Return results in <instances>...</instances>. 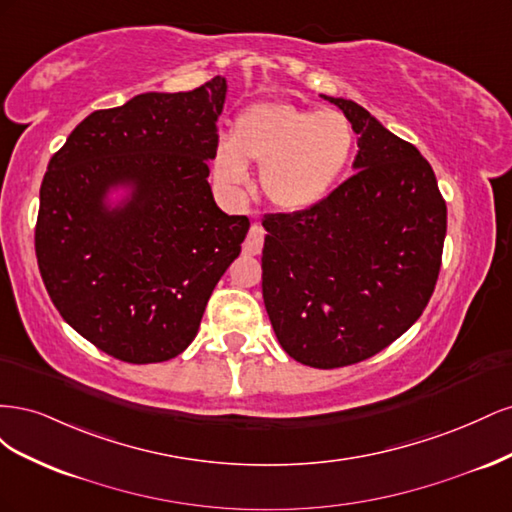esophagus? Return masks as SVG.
<instances>
[{"instance_id": "34e87169", "label": "esophagus", "mask_w": 512, "mask_h": 512, "mask_svg": "<svg viewBox=\"0 0 512 512\" xmlns=\"http://www.w3.org/2000/svg\"><path fill=\"white\" fill-rule=\"evenodd\" d=\"M262 243H265V230H262V226L254 224V226L250 228V232H247V239H245V243H243L245 254H250V256L260 254Z\"/></svg>"}]
</instances>
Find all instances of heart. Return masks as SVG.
<instances>
[{
	"mask_svg": "<svg viewBox=\"0 0 512 512\" xmlns=\"http://www.w3.org/2000/svg\"><path fill=\"white\" fill-rule=\"evenodd\" d=\"M354 130L339 111H312L290 102L247 106L232 138H222L213 173L224 188L250 181L247 164H260V192L280 211L297 213L327 196L344 173Z\"/></svg>",
	"mask_w": 512,
	"mask_h": 512,
	"instance_id": "obj_1",
	"label": "heart"
}]
</instances>
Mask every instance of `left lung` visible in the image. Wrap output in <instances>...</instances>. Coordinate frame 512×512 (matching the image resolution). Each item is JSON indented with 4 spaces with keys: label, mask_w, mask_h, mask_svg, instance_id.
Listing matches in <instances>:
<instances>
[{
    "label": "left lung",
    "mask_w": 512,
    "mask_h": 512,
    "mask_svg": "<svg viewBox=\"0 0 512 512\" xmlns=\"http://www.w3.org/2000/svg\"><path fill=\"white\" fill-rule=\"evenodd\" d=\"M322 98L359 134L356 173L314 207L265 215L262 299L288 356L335 369L391 346L423 314L442 265L446 203L414 145L356 102Z\"/></svg>",
    "instance_id": "8db88e82"
}]
</instances>
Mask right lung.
I'll return each mask as SVG.
<instances>
[{"mask_svg": "<svg viewBox=\"0 0 512 512\" xmlns=\"http://www.w3.org/2000/svg\"><path fill=\"white\" fill-rule=\"evenodd\" d=\"M226 79L141 94L91 113L46 168L36 258L70 327L126 363H162L192 344L207 301L250 230L215 205ZM133 196L108 210L107 190Z\"/></svg>", "mask_w": 512, "mask_h": 512, "instance_id": "1", "label": "right lung"}]
</instances>
